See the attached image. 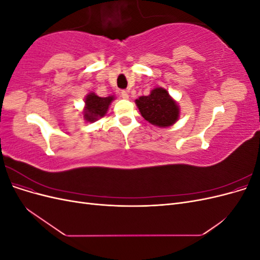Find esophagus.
<instances>
[{
    "label": "esophagus",
    "mask_w": 260,
    "mask_h": 260,
    "mask_svg": "<svg viewBox=\"0 0 260 260\" xmlns=\"http://www.w3.org/2000/svg\"><path fill=\"white\" fill-rule=\"evenodd\" d=\"M120 95H121V98L124 99V100H128V99H129V93H128L127 91H121V92H120Z\"/></svg>",
    "instance_id": "esophagus-1"
}]
</instances>
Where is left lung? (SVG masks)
I'll list each match as a JSON object with an SVG mask.
<instances>
[{
	"label": "left lung",
	"instance_id": "8db88e82",
	"mask_svg": "<svg viewBox=\"0 0 260 260\" xmlns=\"http://www.w3.org/2000/svg\"><path fill=\"white\" fill-rule=\"evenodd\" d=\"M136 104L144 119L157 127H170L180 115L177 102L162 88H155L149 95L140 96Z\"/></svg>",
	"mask_w": 260,
	"mask_h": 260
}]
</instances>
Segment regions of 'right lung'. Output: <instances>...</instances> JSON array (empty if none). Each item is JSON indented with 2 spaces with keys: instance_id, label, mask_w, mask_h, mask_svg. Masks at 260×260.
Returning <instances> with one entry per match:
<instances>
[{
  "instance_id": "obj_1",
  "label": "right lung",
  "mask_w": 260,
  "mask_h": 260,
  "mask_svg": "<svg viewBox=\"0 0 260 260\" xmlns=\"http://www.w3.org/2000/svg\"><path fill=\"white\" fill-rule=\"evenodd\" d=\"M115 98H100L95 93H89L84 100V109H83V118L88 122H94L100 118L104 117L108 111V107L111 105Z\"/></svg>"
}]
</instances>
